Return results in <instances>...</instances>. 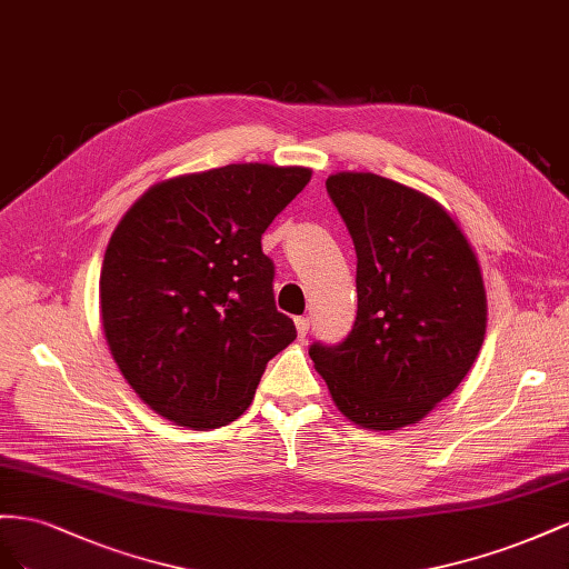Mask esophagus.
I'll return each instance as SVG.
<instances>
[{
  "mask_svg": "<svg viewBox=\"0 0 569 569\" xmlns=\"http://www.w3.org/2000/svg\"><path fill=\"white\" fill-rule=\"evenodd\" d=\"M296 329H298V336L305 338L307 331H310V319H307V317H296Z\"/></svg>",
  "mask_w": 569,
  "mask_h": 569,
  "instance_id": "obj_1",
  "label": "esophagus"
}]
</instances>
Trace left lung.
<instances>
[{"label":"left lung","mask_w":569,"mask_h":569,"mask_svg":"<svg viewBox=\"0 0 569 569\" xmlns=\"http://www.w3.org/2000/svg\"><path fill=\"white\" fill-rule=\"evenodd\" d=\"M357 252V317L310 357L355 425H417L475 365L486 333L479 262L446 209L377 173L329 176Z\"/></svg>","instance_id":"left-lung-1"}]
</instances>
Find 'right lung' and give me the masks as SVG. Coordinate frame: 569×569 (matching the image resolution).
Segmentation results:
<instances>
[{
    "mask_svg": "<svg viewBox=\"0 0 569 569\" xmlns=\"http://www.w3.org/2000/svg\"><path fill=\"white\" fill-rule=\"evenodd\" d=\"M310 169L229 164L152 186L113 231L102 327L123 379L154 412L219 429L250 408L296 323L273 302L262 233Z\"/></svg>",
    "mask_w": 569,
    "mask_h": 569,
    "instance_id": "add662e5",
    "label": "right lung"
}]
</instances>
